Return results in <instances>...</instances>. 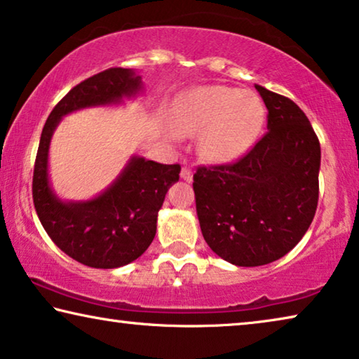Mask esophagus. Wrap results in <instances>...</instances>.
<instances>
[{"instance_id":"obj_1","label":"esophagus","mask_w":359,"mask_h":359,"mask_svg":"<svg viewBox=\"0 0 359 359\" xmlns=\"http://www.w3.org/2000/svg\"><path fill=\"white\" fill-rule=\"evenodd\" d=\"M180 177L184 179L185 182H191V180H194V172H191L190 168L184 165V168H182V170H180Z\"/></svg>"}]
</instances>
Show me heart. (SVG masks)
<instances>
[{
  "label": "heart",
  "instance_id": "b5f03b06",
  "mask_svg": "<svg viewBox=\"0 0 359 359\" xmlns=\"http://www.w3.org/2000/svg\"><path fill=\"white\" fill-rule=\"evenodd\" d=\"M264 124V106L250 92L211 85L184 95L174 108V126L184 135H200L198 153L224 164L243 156Z\"/></svg>",
  "mask_w": 359,
  "mask_h": 359
}]
</instances>
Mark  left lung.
Segmentation results:
<instances>
[{"label":"left lung","instance_id":"left-lung-1","mask_svg":"<svg viewBox=\"0 0 359 359\" xmlns=\"http://www.w3.org/2000/svg\"><path fill=\"white\" fill-rule=\"evenodd\" d=\"M255 87L267 108L263 138L238 161L194 174L203 237L217 256L245 267L287 255L319 200L320 145L306 114L287 96Z\"/></svg>","mask_w":359,"mask_h":359}]
</instances>
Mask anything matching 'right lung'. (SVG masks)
Listing matches in <instances>:
<instances>
[{"mask_svg":"<svg viewBox=\"0 0 359 359\" xmlns=\"http://www.w3.org/2000/svg\"><path fill=\"white\" fill-rule=\"evenodd\" d=\"M142 77L132 69L111 67L76 85L55 106L43 127L32 195L43 229L64 253L85 266L114 269L145 253L156 233L158 211L179 164L132 156L119 177L88 201H62L48 179V149L61 117L90 106L121 103L140 93Z\"/></svg>","mask_w":359,"mask_h":359,"instance_id":"right-lung-1","label":"right lung"}]
</instances>
